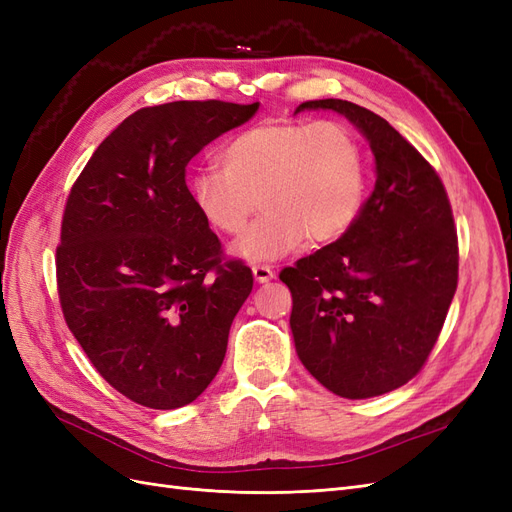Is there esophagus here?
Listing matches in <instances>:
<instances>
[{
	"label": "esophagus",
	"instance_id": "34e87169",
	"mask_svg": "<svg viewBox=\"0 0 512 512\" xmlns=\"http://www.w3.org/2000/svg\"><path fill=\"white\" fill-rule=\"evenodd\" d=\"M252 273H254V280L258 284H267V282H271L273 277H275V271L271 267H267V265H254Z\"/></svg>",
	"mask_w": 512,
	"mask_h": 512
}]
</instances>
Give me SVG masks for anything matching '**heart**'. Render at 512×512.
I'll return each mask as SVG.
<instances>
[{
  "label": "heart",
  "instance_id": "1",
  "mask_svg": "<svg viewBox=\"0 0 512 512\" xmlns=\"http://www.w3.org/2000/svg\"><path fill=\"white\" fill-rule=\"evenodd\" d=\"M222 170H198L190 198L200 218L247 262L282 258L307 241L331 245L348 235L367 196V160L356 134L335 121H265L232 136Z\"/></svg>",
  "mask_w": 512,
  "mask_h": 512
}]
</instances>
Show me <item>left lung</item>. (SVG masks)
<instances>
[{
	"label": "left lung",
	"mask_w": 512,
	"mask_h": 512,
	"mask_svg": "<svg viewBox=\"0 0 512 512\" xmlns=\"http://www.w3.org/2000/svg\"><path fill=\"white\" fill-rule=\"evenodd\" d=\"M301 111L344 115L374 153L376 183L348 235L280 273L294 348L331 393L384 395L421 371L455 297L451 203L436 170L380 115L335 98Z\"/></svg>",
	"instance_id": "8db88e82"
}]
</instances>
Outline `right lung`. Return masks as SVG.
<instances>
[{"mask_svg": "<svg viewBox=\"0 0 512 512\" xmlns=\"http://www.w3.org/2000/svg\"><path fill=\"white\" fill-rule=\"evenodd\" d=\"M258 106L141 108L104 138L72 185L55 258L61 309L100 376L141 406L175 410L207 389L252 292L250 267L222 262L185 166Z\"/></svg>", "mask_w": 512, "mask_h": 512, "instance_id": "right-lung-1", "label": "right lung"}]
</instances>
